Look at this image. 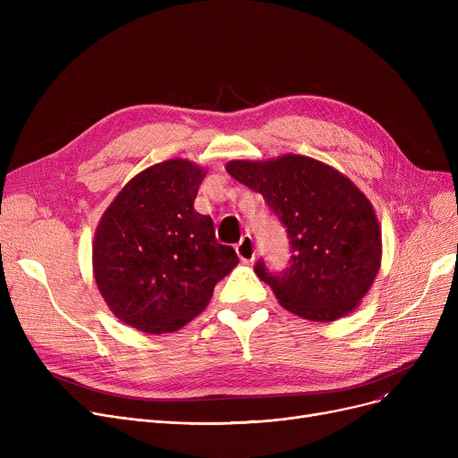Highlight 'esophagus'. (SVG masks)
I'll use <instances>...</instances> for the list:
<instances>
[{
	"instance_id": "34e87169",
	"label": "esophagus",
	"mask_w": 458,
	"mask_h": 458,
	"mask_svg": "<svg viewBox=\"0 0 458 458\" xmlns=\"http://www.w3.org/2000/svg\"><path fill=\"white\" fill-rule=\"evenodd\" d=\"M235 252H237L239 259L245 261V263L254 261V258H256V247H254L252 237H250V235H243L242 242H239V243L235 245Z\"/></svg>"
}]
</instances>
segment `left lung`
<instances>
[{
  "label": "left lung",
  "mask_w": 458,
  "mask_h": 458,
  "mask_svg": "<svg viewBox=\"0 0 458 458\" xmlns=\"http://www.w3.org/2000/svg\"><path fill=\"white\" fill-rule=\"evenodd\" d=\"M226 171L266 199L287 228L292 266L256 275L278 302L308 321L349 316L380 269L382 237L368 197L345 174L314 157L284 154L267 161L233 159Z\"/></svg>",
  "instance_id": "left-lung-1"
}]
</instances>
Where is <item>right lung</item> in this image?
I'll list each match as a JSON object with an SVG mask.
<instances>
[{
  "mask_svg": "<svg viewBox=\"0 0 458 458\" xmlns=\"http://www.w3.org/2000/svg\"><path fill=\"white\" fill-rule=\"evenodd\" d=\"M204 176L206 168L180 157L144 168L96 228V285L113 314L140 332L185 327L239 263L232 247L216 243L211 216L192 206Z\"/></svg>",
  "mask_w": 458,
  "mask_h": 458,
  "instance_id": "add662e5",
  "label": "right lung"
}]
</instances>
